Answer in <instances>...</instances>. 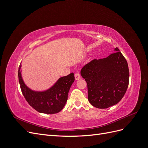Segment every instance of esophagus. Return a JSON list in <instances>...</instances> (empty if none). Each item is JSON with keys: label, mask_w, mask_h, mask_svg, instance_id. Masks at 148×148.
<instances>
[{"label": "esophagus", "mask_w": 148, "mask_h": 148, "mask_svg": "<svg viewBox=\"0 0 148 148\" xmlns=\"http://www.w3.org/2000/svg\"><path fill=\"white\" fill-rule=\"evenodd\" d=\"M75 78L76 80H79L80 78H81V75H80V73L79 72L76 73L75 74Z\"/></svg>", "instance_id": "obj_1"}]
</instances>
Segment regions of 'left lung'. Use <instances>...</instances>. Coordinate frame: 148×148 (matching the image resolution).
I'll return each mask as SVG.
<instances>
[{"instance_id":"left-lung-1","label":"left lung","mask_w":148,"mask_h":148,"mask_svg":"<svg viewBox=\"0 0 148 148\" xmlns=\"http://www.w3.org/2000/svg\"><path fill=\"white\" fill-rule=\"evenodd\" d=\"M114 51L104 59L92 60L80 71L87 83L88 101L96 108L106 109L117 104L128 86L127 62L117 47Z\"/></svg>"}]
</instances>
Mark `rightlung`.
Instances as JSON below:
<instances>
[{"mask_svg":"<svg viewBox=\"0 0 148 148\" xmlns=\"http://www.w3.org/2000/svg\"><path fill=\"white\" fill-rule=\"evenodd\" d=\"M21 63L18 69V79L21 90L26 101L40 113L56 114L64 108L68 99V94L75 81L73 73L60 77L45 91H34L25 84L21 75Z\"/></svg>","mask_w":148,"mask_h":148,"instance_id":"1","label":"right lung"}]
</instances>
